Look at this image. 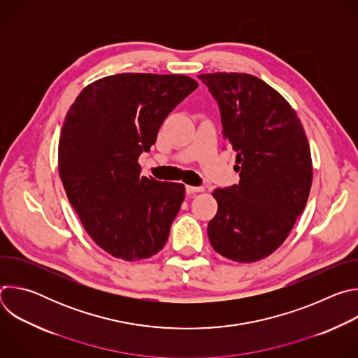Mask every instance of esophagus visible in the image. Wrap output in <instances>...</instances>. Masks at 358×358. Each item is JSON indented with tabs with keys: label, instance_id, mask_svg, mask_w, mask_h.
Listing matches in <instances>:
<instances>
[{
	"label": "esophagus",
	"instance_id": "obj_1",
	"mask_svg": "<svg viewBox=\"0 0 358 358\" xmlns=\"http://www.w3.org/2000/svg\"><path fill=\"white\" fill-rule=\"evenodd\" d=\"M185 191H187V194H195V192L203 191V188L202 187H194V185H185Z\"/></svg>",
	"mask_w": 358,
	"mask_h": 358
}]
</instances>
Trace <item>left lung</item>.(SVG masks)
Returning <instances> with one entry per match:
<instances>
[{
    "instance_id": "left-lung-1",
    "label": "left lung",
    "mask_w": 358,
    "mask_h": 358,
    "mask_svg": "<svg viewBox=\"0 0 358 358\" xmlns=\"http://www.w3.org/2000/svg\"><path fill=\"white\" fill-rule=\"evenodd\" d=\"M198 79L218 101L241 177L213 192L218 211L208 238L224 258L257 262L285 242L306 207L313 180L310 145L287 100L259 78L217 72Z\"/></svg>"
}]
</instances>
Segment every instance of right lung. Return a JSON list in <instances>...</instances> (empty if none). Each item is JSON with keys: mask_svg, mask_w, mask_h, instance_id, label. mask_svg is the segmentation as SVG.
<instances>
[{"mask_svg": "<svg viewBox=\"0 0 358 358\" xmlns=\"http://www.w3.org/2000/svg\"><path fill=\"white\" fill-rule=\"evenodd\" d=\"M196 86L185 75H112L87 85L66 113L59 176L89 236L115 258L147 259L167 242L185 187L141 177L137 162Z\"/></svg>", "mask_w": 358, "mask_h": 358, "instance_id": "obj_1", "label": "right lung"}]
</instances>
